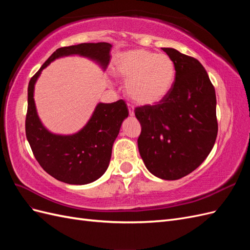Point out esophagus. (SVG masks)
<instances>
[{
    "label": "esophagus",
    "instance_id": "obj_1",
    "mask_svg": "<svg viewBox=\"0 0 250 250\" xmlns=\"http://www.w3.org/2000/svg\"><path fill=\"white\" fill-rule=\"evenodd\" d=\"M127 106H128V110H129V116H134V108H133V106L131 104H127Z\"/></svg>",
    "mask_w": 250,
    "mask_h": 250
}]
</instances>
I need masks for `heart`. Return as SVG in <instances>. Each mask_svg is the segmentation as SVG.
Returning a JSON list of instances; mask_svg holds the SVG:
<instances>
[{"instance_id":"heart-1","label":"heart","mask_w":250,"mask_h":250,"mask_svg":"<svg viewBox=\"0 0 250 250\" xmlns=\"http://www.w3.org/2000/svg\"><path fill=\"white\" fill-rule=\"evenodd\" d=\"M112 73L126 81V94L133 102L153 105L170 93L175 80V64L167 54L134 49L117 56Z\"/></svg>"}]
</instances>
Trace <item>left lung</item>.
Masks as SVG:
<instances>
[{
	"instance_id": "left-lung-1",
	"label": "left lung",
	"mask_w": 250,
	"mask_h": 250,
	"mask_svg": "<svg viewBox=\"0 0 250 250\" xmlns=\"http://www.w3.org/2000/svg\"><path fill=\"white\" fill-rule=\"evenodd\" d=\"M162 49L175 64V81L161 102L135 108L142 126L138 146L150 173L176 180L197 169L214 147L216 93L197 59Z\"/></svg>"
}]
</instances>
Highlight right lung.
I'll return each instance as SVG.
<instances>
[{
  "label": "right lung",
  "mask_w": 250,
  "mask_h": 250,
  "mask_svg": "<svg viewBox=\"0 0 250 250\" xmlns=\"http://www.w3.org/2000/svg\"><path fill=\"white\" fill-rule=\"evenodd\" d=\"M111 44L85 42L57 49L31 78L28 85L26 137L36 161L51 176L69 185H86L100 178L107 170L111 149L121 125L128 117L123 100L98 103L85 126L69 135L50 132L37 115L34 85L42 71L55 59L79 55L94 60L105 70L109 63Z\"/></svg>",
  "instance_id": "add662e5"
}]
</instances>
